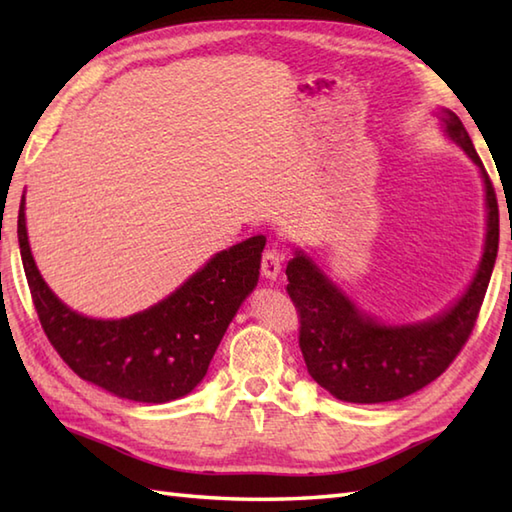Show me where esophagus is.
<instances>
[{"instance_id": "34e87169", "label": "esophagus", "mask_w": 512, "mask_h": 512, "mask_svg": "<svg viewBox=\"0 0 512 512\" xmlns=\"http://www.w3.org/2000/svg\"><path fill=\"white\" fill-rule=\"evenodd\" d=\"M279 273H281V255L277 250H266L262 257V275L268 281H277Z\"/></svg>"}]
</instances>
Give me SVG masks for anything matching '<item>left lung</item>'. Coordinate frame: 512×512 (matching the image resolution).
<instances>
[{"label":"left lung","mask_w":512,"mask_h":512,"mask_svg":"<svg viewBox=\"0 0 512 512\" xmlns=\"http://www.w3.org/2000/svg\"><path fill=\"white\" fill-rule=\"evenodd\" d=\"M440 129L480 169L486 233L475 273L447 310L420 321L389 323L358 306L303 248L288 262V295L301 314V354L308 374L334 398L356 405L400 400L433 383L469 339L493 275L499 211L493 184L462 121L436 107Z\"/></svg>","instance_id":"1"}]
</instances>
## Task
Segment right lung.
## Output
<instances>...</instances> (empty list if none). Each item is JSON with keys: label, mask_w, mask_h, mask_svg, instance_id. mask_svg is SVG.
<instances>
[{"label": "right lung", "mask_w": 512, "mask_h": 512, "mask_svg": "<svg viewBox=\"0 0 512 512\" xmlns=\"http://www.w3.org/2000/svg\"><path fill=\"white\" fill-rule=\"evenodd\" d=\"M19 253L41 328L74 374L110 394L162 405L202 383L239 306L255 290L264 235L215 253L176 290L143 312L94 319L63 303L41 277L26 226V195L17 220Z\"/></svg>", "instance_id": "obj_1"}]
</instances>
